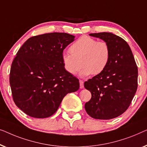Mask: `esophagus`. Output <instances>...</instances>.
<instances>
[{"label":"esophagus","instance_id":"obj_1","mask_svg":"<svg viewBox=\"0 0 147 147\" xmlns=\"http://www.w3.org/2000/svg\"><path fill=\"white\" fill-rule=\"evenodd\" d=\"M79 83H80V88H84V82H83V80H79Z\"/></svg>","mask_w":147,"mask_h":147}]
</instances>
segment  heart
I'll use <instances>...</instances> for the list:
<instances>
[{"label": "heart", "instance_id": "b5f03b06", "mask_svg": "<svg viewBox=\"0 0 147 147\" xmlns=\"http://www.w3.org/2000/svg\"><path fill=\"white\" fill-rule=\"evenodd\" d=\"M71 54L62 55V63L66 71L75 74L82 67L80 74L86 76L90 74H98L105 71L110 61L111 51L108 43L97 41L88 36L78 38L69 47Z\"/></svg>", "mask_w": 147, "mask_h": 147}]
</instances>
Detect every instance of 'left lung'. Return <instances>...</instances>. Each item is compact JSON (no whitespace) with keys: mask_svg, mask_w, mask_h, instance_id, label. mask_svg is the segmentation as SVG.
I'll return each instance as SVG.
<instances>
[{"mask_svg":"<svg viewBox=\"0 0 147 147\" xmlns=\"http://www.w3.org/2000/svg\"><path fill=\"white\" fill-rule=\"evenodd\" d=\"M89 35L108 43L111 57L104 71L84 82V88L92 94L84 108L93 119H112L131 105L137 89L138 68L129 45L121 37L111 32Z\"/></svg>","mask_w":147,"mask_h":147,"instance_id":"8db88e82","label":"left lung"}]
</instances>
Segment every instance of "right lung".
I'll use <instances>...</instances> for the list:
<instances>
[{
  "label": "right lung",
  "mask_w": 147,
  "mask_h": 147,
  "mask_svg": "<svg viewBox=\"0 0 147 147\" xmlns=\"http://www.w3.org/2000/svg\"><path fill=\"white\" fill-rule=\"evenodd\" d=\"M74 36L52 32L28 38L12 61L10 73L12 98L31 117L44 119L56 113L64 97L79 88V80L66 71L64 49Z\"/></svg>",
  "instance_id": "right-lung-1"
}]
</instances>
